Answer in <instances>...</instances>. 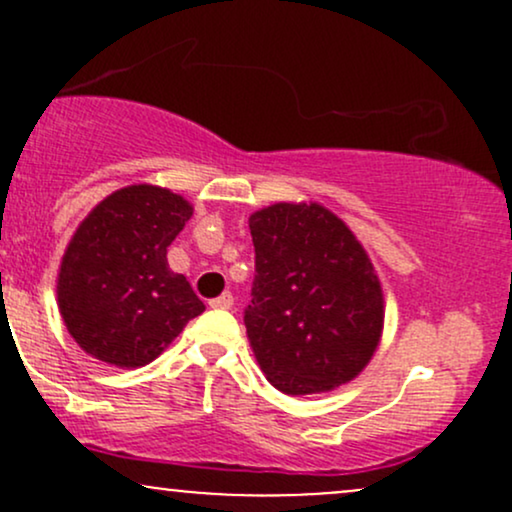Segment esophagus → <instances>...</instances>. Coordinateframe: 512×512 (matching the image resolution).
Segmentation results:
<instances>
[{"instance_id": "esophagus-1", "label": "esophagus", "mask_w": 512, "mask_h": 512, "mask_svg": "<svg viewBox=\"0 0 512 512\" xmlns=\"http://www.w3.org/2000/svg\"><path fill=\"white\" fill-rule=\"evenodd\" d=\"M209 305H211V308H216V310H231V308H233V296H231V291L221 293L219 298H214V301H209Z\"/></svg>"}]
</instances>
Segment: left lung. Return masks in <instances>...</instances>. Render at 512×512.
Wrapping results in <instances>:
<instances>
[{"label": "left lung", "instance_id": "left-lung-1", "mask_svg": "<svg viewBox=\"0 0 512 512\" xmlns=\"http://www.w3.org/2000/svg\"><path fill=\"white\" fill-rule=\"evenodd\" d=\"M255 243L245 327L276 390L317 395L354 380L380 344L383 286L351 228L322 204L250 216Z\"/></svg>", "mask_w": 512, "mask_h": 512}]
</instances>
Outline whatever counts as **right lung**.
Here are the masks:
<instances>
[{"label":"right lung","instance_id":"right-lung-1","mask_svg":"<svg viewBox=\"0 0 512 512\" xmlns=\"http://www.w3.org/2000/svg\"><path fill=\"white\" fill-rule=\"evenodd\" d=\"M192 204L166 187L129 185L79 223L57 274V305L74 342L98 361L139 368L204 313L190 281L168 267V245Z\"/></svg>","mask_w":512,"mask_h":512}]
</instances>
